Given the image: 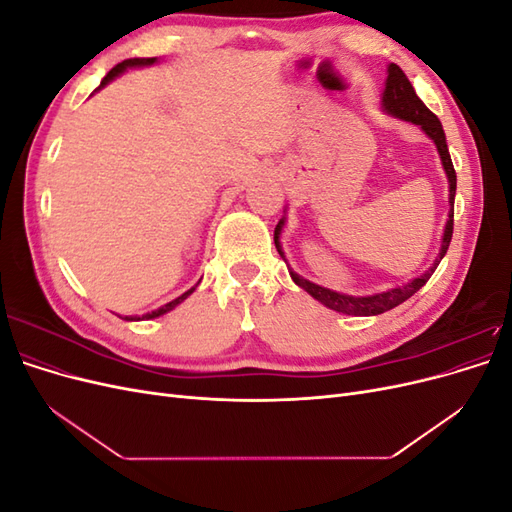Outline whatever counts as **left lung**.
Wrapping results in <instances>:
<instances>
[{"label": "left lung", "instance_id": "8db88e82", "mask_svg": "<svg viewBox=\"0 0 512 512\" xmlns=\"http://www.w3.org/2000/svg\"><path fill=\"white\" fill-rule=\"evenodd\" d=\"M382 111L395 119L414 123V126L421 128L431 138L433 145H436L442 168H444L446 179H448V205H451V211H448V218H446L444 232H442V241H440V252H438L436 260H433V265L423 275L414 277V280H410L404 286H395V288L376 292V294H365V297H352V294H344V292H337V290L309 282L297 271H292L288 267V273H290L294 284L301 286L307 294H312V297L316 301H320L324 307L335 309V312L348 314V316H378V314L389 312V309L408 301L416 290H421L427 284L433 271H436V267L440 265V260L444 258L448 245H451V237H453V207H455V192H457V175H455V168L451 162V153H448V147H446V136L442 130V123L421 102V98L416 96V91H414L412 83L408 81V76L397 64H389V68H386V81H384V91H382ZM284 226H286V218H282L280 224L275 226L273 239H275L277 252H280V256L288 265V260L282 250V243H280Z\"/></svg>", "mask_w": 512, "mask_h": 512}]
</instances>
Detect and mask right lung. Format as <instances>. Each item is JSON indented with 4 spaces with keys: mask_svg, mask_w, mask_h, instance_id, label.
Here are the masks:
<instances>
[{
    "mask_svg": "<svg viewBox=\"0 0 512 512\" xmlns=\"http://www.w3.org/2000/svg\"><path fill=\"white\" fill-rule=\"evenodd\" d=\"M153 64H158V57H134V59H126V61H121V64H117L111 72H108L104 79H102V83H100V87L96 89V91H100L102 87H106L108 83L111 81H115L119 74H123L126 70H132V68H145V66H153ZM94 91V94H96ZM198 286V284H196ZM196 286H192L188 292H183L181 297H177V299H173L170 303H166V305H162V307H158V309H153V312H147V314H143V316H126L123 320H151V318H160V316H164V314H168L170 309H175L179 303H183L185 299L190 297V294L196 290ZM121 318V316H119Z\"/></svg>",
    "mask_w": 512,
    "mask_h": 512,
    "instance_id": "obj_1",
    "label": "right lung"
}]
</instances>
